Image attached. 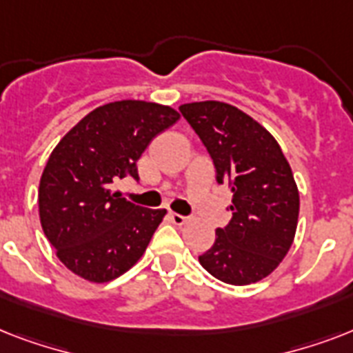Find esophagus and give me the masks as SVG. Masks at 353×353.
<instances>
[{
    "instance_id": "1",
    "label": "esophagus",
    "mask_w": 353,
    "mask_h": 353,
    "mask_svg": "<svg viewBox=\"0 0 353 353\" xmlns=\"http://www.w3.org/2000/svg\"><path fill=\"white\" fill-rule=\"evenodd\" d=\"M170 220L174 225H185L188 221L187 216H181V214H177V212H170Z\"/></svg>"
}]
</instances>
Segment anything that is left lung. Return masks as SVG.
I'll return each mask as SVG.
<instances>
[{
    "mask_svg": "<svg viewBox=\"0 0 353 353\" xmlns=\"http://www.w3.org/2000/svg\"><path fill=\"white\" fill-rule=\"evenodd\" d=\"M179 112L209 150L218 183L232 192L231 223L199 263L221 282L254 284L279 268L295 240L301 198L276 139L236 106L203 101Z\"/></svg>",
    "mask_w": 353,
    "mask_h": 353,
    "instance_id": "8db88e82",
    "label": "left lung"
}]
</instances>
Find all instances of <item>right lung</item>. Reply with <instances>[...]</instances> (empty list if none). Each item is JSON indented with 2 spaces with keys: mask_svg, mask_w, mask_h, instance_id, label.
Listing matches in <instances>:
<instances>
[{
  "mask_svg": "<svg viewBox=\"0 0 353 353\" xmlns=\"http://www.w3.org/2000/svg\"><path fill=\"white\" fill-rule=\"evenodd\" d=\"M179 117L157 102H110L54 146L40 177L38 210L43 234L71 273L102 284L141 260L166 210L130 203L115 185L137 179L144 150Z\"/></svg>",
  "mask_w": 353,
  "mask_h": 353,
  "instance_id": "right-lung-1",
  "label": "right lung"
}]
</instances>
